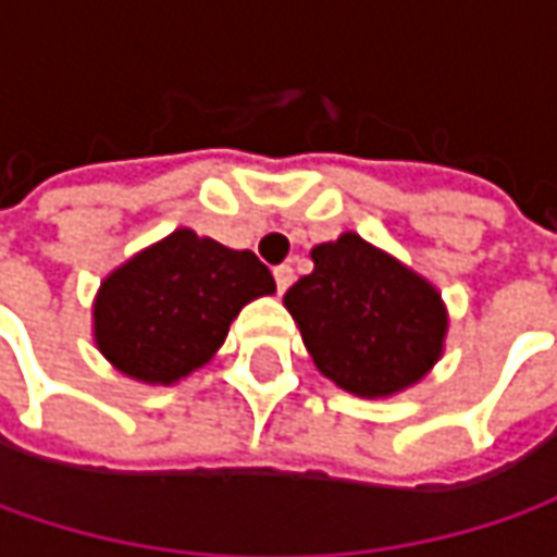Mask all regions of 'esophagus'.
<instances>
[{"instance_id": "1", "label": "esophagus", "mask_w": 557, "mask_h": 557, "mask_svg": "<svg viewBox=\"0 0 557 557\" xmlns=\"http://www.w3.org/2000/svg\"><path fill=\"white\" fill-rule=\"evenodd\" d=\"M272 275H275V288H278V294H285L290 282H294V269L290 267H275L272 269Z\"/></svg>"}]
</instances>
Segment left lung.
Masks as SVG:
<instances>
[{
  "mask_svg": "<svg viewBox=\"0 0 557 557\" xmlns=\"http://www.w3.org/2000/svg\"><path fill=\"white\" fill-rule=\"evenodd\" d=\"M285 307L319 372L359 396L406 391L440 359L446 310L421 275L359 235L312 247Z\"/></svg>",
  "mask_w": 557,
  "mask_h": 557,
  "instance_id": "left-lung-1",
  "label": "left lung"
}]
</instances>
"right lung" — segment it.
Wrapping results in <instances>:
<instances>
[{
    "mask_svg": "<svg viewBox=\"0 0 557 557\" xmlns=\"http://www.w3.org/2000/svg\"><path fill=\"white\" fill-rule=\"evenodd\" d=\"M272 290V272L250 250L176 228L104 278L98 350L129 377L173 384L220 350L245 304Z\"/></svg>",
    "mask_w": 557,
    "mask_h": 557,
    "instance_id": "1",
    "label": "right lung"
}]
</instances>
